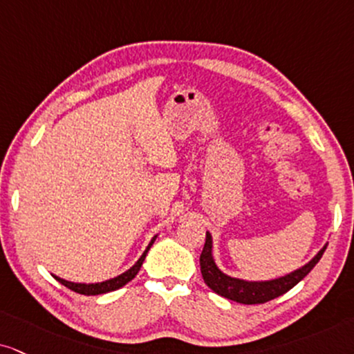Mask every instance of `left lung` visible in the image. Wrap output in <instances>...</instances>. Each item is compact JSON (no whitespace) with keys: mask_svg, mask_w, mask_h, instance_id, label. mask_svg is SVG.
I'll list each match as a JSON object with an SVG mask.
<instances>
[{"mask_svg":"<svg viewBox=\"0 0 354 354\" xmlns=\"http://www.w3.org/2000/svg\"><path fill=\"white\" fill-rule=\"evenodd\" d=\"M325 250L326 246L324 250L318 251V254L313 257L310 263L305 264L304 268L294 270V272L287 274V276L274 279V281L268 282H246L241 281V279L225 276V274L216 268L212 256V236L210 233H207L203 251L202 254H200V270H202L205 283H207L213 292H216L218 295H221V297L244 305L266 304L269 302V300L289 292L294 286H297V283L315 268V264L320 261V257L324 256Z\"/></svg>","mask_w":354,"mask_h":354,"instance_id":"1","label":"left lung"}]
</instances>
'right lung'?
Returning a JSON list of instances; mask_svg holds the SVG:
<instances>
[{
    "instance_id": "1",
    "label": "right lung",
    "mask_w": 354,
    "mask_h": 354,
    "mask_svg": "<svg viewBox=\"0 0 354 354\" xmlns=\"http://www.w3.org/2000/svg\"><path fill=\"white\" fill-rule=\"evenodd\" d=\"M154 236L151 239L149 246H147V250L142 252V256L139 257V261L136 264L133 266V268L126 270V272L121 274V276H118L115 279H110V281H104V282H100V283H75V282H68V281H64V279L60 277H55L57 281H59L60 283H64L67 289H71L73 292H77V294H84V295H100V294H106V292H113L116 289H120V287H123L128 283L129 281H133L134 277H136V274L139 272V269H141V266L144 263V257H146L147 251H149V248L152 246V243L156 241Z\"/></svg>"
}]
</instances>
